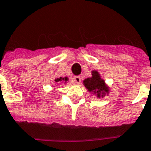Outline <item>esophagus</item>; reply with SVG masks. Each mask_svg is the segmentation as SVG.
Here are the masks:
<instances>
[{"mask_svg": "<svg viewBox=\"0 0 151 151\" xmlns=\"http://www.w3.org/2000/svg\"><path fill=\"white\" fill-rule=\"evenodd\" d=\"M82 81V78L81 76H74L72 79V82L75 84H79L80 82Z\"/></svg>", "mask_w": 151, "mask_h": 151, "instance_id": "34e87169", "label": "esophagus"}]
</instances>
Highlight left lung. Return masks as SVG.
Masks as SVG:
<instances>
[{
  "instance_id": "obj_1",
  "label": "left lung",
  "mask_w": 151,
  "mask_h": 151,
  "mask_svg": "<svg viewBox=\"0 0 151 151\" xmlns=\"http://www.w3.org/2000/svg\"><path fill=\"white\" fill-rule=\"evenodd\" d=\"M92 76L83 81V85L89 92L95 95L97 98H104L109 94V86L106 85L105 81L102 78L98 71L93 70Z\"/></svg>"
}]
</instances>
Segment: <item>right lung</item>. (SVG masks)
<instances>
[{
  "label": "right lung",
  "mask_w": 151,
  "mask_h": 151,
  "mask_svg": "<svg viewBox=\"0 0 151 151\" xmlns=\"http://www.w3.org/2000/svg\"><path fill=\"white\" fill-rule=\"evenodd\" d=\"M69 81V78H68V77H65V78H56L55 79V82H62V83H64V84H65V83H67V82Z\"/></svg>",
  "instance_id": "obj_1"
}]
</instances>
